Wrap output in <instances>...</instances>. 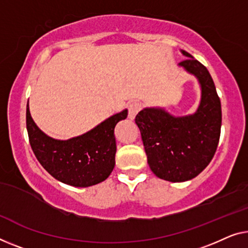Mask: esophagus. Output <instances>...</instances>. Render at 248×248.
<instances>
[{"label": "esophagus", "mask_w": 248, "mask_h": 248, "mask_svg": "<svg viewBox=\"0 0 248 248\" xmlns=\"http://www.w3.org/2000/svg\"><path fill=\"white\" fill-rule=\"evenodd\" d=\"M140 110H141V105L139 102H131L130 105L128 106V117L129 119H135V117L137 116Z\"/></svg>", "instance_id": "1"}]
</instances>
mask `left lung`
<instances>
[{
    "label": "left lung",
    "instance_id": "obj_1",
    "mask_svg": "<svg viewBox=\"0 0 248 248\" xmlns=\"http://www.w3.org/2000/svg\"><path fill=\"white\" fill-rule=\"evenodd\" d=\"M178 64L196 77L201 102L193 114L172 116L164 108H145L136 116L148 165L155 175L171 183L198 176L212 161L218 146L221 107L208 70L191 54Z\"/></svg>",
    "mask_w": 248,
    "mask_h": 248
}]
</instances>
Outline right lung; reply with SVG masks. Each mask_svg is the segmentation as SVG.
Wrapping results in <instances>:
<instances>
[{
	"instance_id": "right-lung-1",
	"label": "right lung",
	"mask_w": 248,
	"mask_h": 248,
	"mask_svg": "<svg viewBox=\"0 0 248 248\" xmlns=\"http://www.w3.org/2000/svg\"><path fill=\"white\" fill-rule=\"evenodd\" d=\"M128 116L124 109L86 134L68 140L51 138L33 121L27 106V129L36 159L59 182L75 187H89L108 178L114 168L116 138L113 130Z\"/></svg>"
}]
</instances>
